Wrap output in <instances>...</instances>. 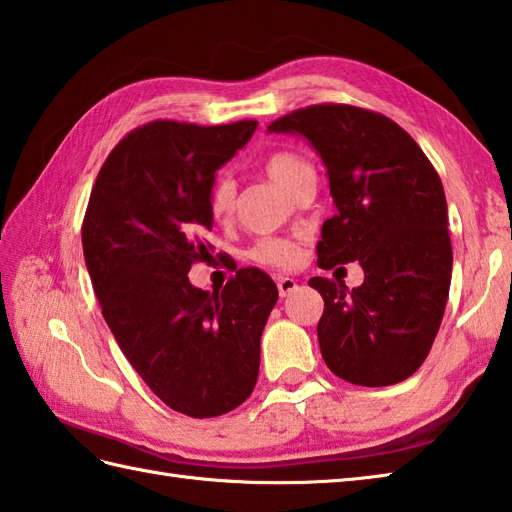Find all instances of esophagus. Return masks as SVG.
<instances>
[{"label": "esophagus", "mask_w": 512, "mask_h": 512, "mask_svg": "<svg viewBox=\"0 0 512 512\" xmlns=\"http://www.w3.org/2000/svg\"><path fill=\"white\" fill-rule=\"evenodd\" d=\"M277 288H279V295L281 297H288V295H292V292L297 290V279L277 277Z\"/></svg>", "instance_id": "esophagus-1"}]
</instances>
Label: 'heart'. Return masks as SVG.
Masks as SVG:
<instances>
[{"instance_id": "heart-1", "label": "heart", "mask_w": 512, "mask_h": 512, "mask_svg": "<svg viewBox=\"0 0 512 512\" xmlns=\"http://www.w3.org/2000/svg\"><path fill=\"white\" fill-rule=\"evenodd\" d=\"M268 176L273 178L281 189H286L290 195L299 187V182L308 176H314L312 167L306 158L292 151H275L264 162ZM237 204V187L231 176H217L209 189V213L217 224L231 222ZM250 259L259 264L275 266V268H292L299 262V248L295 242L288 239H259L250 248Z\"/></svg>"}]
</instances>
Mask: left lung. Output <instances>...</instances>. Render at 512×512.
Listing matches in <instances>:
<instances>
[{
	"mask_svg": "<svg viewBox=\"0 0 512 512\" xmlns=\"http://www.w3.org/2000/svg\"><path fill=\"white\" fill-rule=\"evenodd\" d=\"M268 132L301 134L319 151L336 215L323 222L319 268L358 262L365 281L312 277L325 365L352 385L387 387L427 358L449 299L453 250L438 171L391 118L343 103L308 105Z\"/></svg>",
	"mask_w": 512,
	"mask_h": 512,
	"instance_id": "1",
	"label": "left lung"
}]
</instances>
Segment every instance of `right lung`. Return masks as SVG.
<instances>
[{
  "mask_svg": "<svg viewBox=\"0 0 512 512\" xmlns=\"http://www.w3.org/2000/svg\"><path fill=\"white\" fill-rule=\"evenodd\" d=\"M255 127L132 129L103 162L83 217L85 264L118 347L167 407L191 418L222 416L253 394L259 341L279 297L259 268H239L222 292L187 277L213 253L215 171Z\"/></svg>",
  "mask_w": 512,
  "mask_h": 512,
  "instance_id": "obj_1",
  "label": "right lung"
}]
</instances>
